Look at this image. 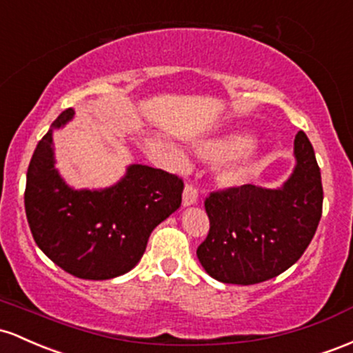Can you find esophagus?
<instances>
[{
  "label": "esophagus",
  "mask_w": 353,
  "mask_h": 353,
  "mask_svg": "<svg viewBox=\"0 0 353 353\" xmlns=\"http://www.w3.org/2000/svg\"><path fill=\"white\" fill-rule=\"evenodd\" d=\"M183 207H190V205H195L198 201V190L193 185L187 183L183 188Z\"/></svg>",
  "instance_id": "obj_1"
}]
</instances>
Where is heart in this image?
Masks as SVG:
<instances>
[{
  "label": "heart",
  "instance_id": "b5f03b06",
  "mask_svg": "<svg viewBox=\"0 0 353 353\" xmlns=\"http://www.w3.org/2000/svg\"><path fill=\"white\" fill-rule=\"evenodd\" d=\"M252 143V137L248 133L233 132L221 134V137L210 138L196 145V153L212 163H221L232 158L230 163L220 172V181L225 187H240L252 176L253 170L259 163V153ZM173 155L181 158L180 152L173 150Z\"/></svg>",
  "mask_w": 353,
  "mask_h": 353
}]
</instances>
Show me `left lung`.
Segmentation results:
<instances>
[{"label": "left lung", "instance_id": "1", "mask_svg": "<svg viewBox=\"0 0 353 353\" xmlns=\"http://www.w3.org/2000/svg\"><path fill=\"white\" fill-rule=\"evenodd\" d=\"M294 173L279 188L243 185L210 193V232L196 256L223 283L253 285L290 268L314 239L323 190L314 146L303 132L294 143Z\"/></svg>", "mask_w": 353, "mask_h": 353}]
</instances>
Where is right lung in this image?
<instances>
[{
  "label": "right lung",
  "instance_id": "1",
  "mask_svg": "<svg viewBox=\"0 0 353 353\" xmlns=\"http://www.w3.org/2000/svg\"><path fill=\"white\" fill-rule=\"evenodd\" d=\"M73 117V108L59 114L31 157L26 219L37 245L59 268L85 280L114 279L140 262L153 228L180 208L183 181L134 163L108 188L70 187L54 166L53 132Z\"/></svg>",
  "mask_w": 353,
  "mask_h": 353
}]
</instances>
